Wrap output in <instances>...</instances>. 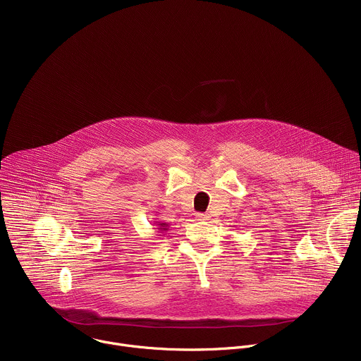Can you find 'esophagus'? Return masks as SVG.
<instances>
[{"mask_svg": "<svg viewBox=\"0 0 361 361\" xmlns=\"http://www.w3.org/2000/svg\"><path fill=\"white\" fill-rule=\"evenodd\" d=\"M196 217H197L199 220H206L209 216H207L206 213H196Z\"/></svg>", "mask_w": 361, "mask_h": 361, "instance_id": "34e87169", "label": "esophagus"}]
</instances>
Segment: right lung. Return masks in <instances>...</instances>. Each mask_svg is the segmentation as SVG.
Instances as JSON below:
<instances>
[{
	"mask_svg": "<svg viewBox=\"0 0 361 361\" xmlns=\"http://www.w3.org/2000/svg\"><path fill=\"white\" fill-rule=\"evenodd\" d=\"M154 224H157V226H158V231H159V233H166V231L169 230V228H168V227H169V224H168V223H164V221H155Z\"/></svg>",
	"mask_w": 361,
	"mask_h": 361,
	"instance_id": "add662e5",
	"label": "right lung"
}]
</instances>
